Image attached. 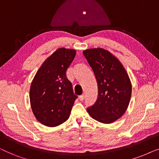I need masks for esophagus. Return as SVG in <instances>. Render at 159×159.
I'll use <instances>...</instances> for the list:
<instances>
[{
    "label": "esophagus",
    "mask_w": 159,
    "mask_h": 159,
    "mask_svg": "<svg viewBox=\"0 0 159 159\" xmlns=\"http://www.w3.org/2000/svg\"><path fill=\"white\" fill-rule=\"evenodd\" d=\"M79 98H80V100L81 101H83V100L84 99V94H82V95H80V96L79 97Z\"/></svg>",
    "instance_id": "obj_1"
}]
</instances>
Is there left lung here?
<instances>
[{
	"instance_id": "obj_1",
	"label": "left lung",
	"mask_w": 159,
	"mask_h": 159,
	"mask_svg": "<svg viewBox=\"0 0 159 159\" xmlns=\"http://www.w3.org/2000/svg\"><path fill=\"white\" fill-rule=\"evenodd\" d=\"M83 54L93 69L98 89L97 101L87 111L99 122H114L123 116L129 106L132 94L129 76L121 62L105 49H88Z\"/></svg>"
}]
</instances>
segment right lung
Segmentation results:
<instances>
[{
    "instance_id": "add662e5",
    "label": "right lung",
    "mask_w": 159,
    "mask_h": 159,
    "mask_svg": "<svg viewBox=\"0 0 159 159\" xmlns=\"http://www.w3.org/2000/svg\"><path fill=\"white\" fill-rule=\"evenodd\" d=\"M76 51L61 48L41 65L32 80L30 90L32 112L43 125L56 127L69 119L77 98L66 71Z\"/></svg>"
}]
</instances>
